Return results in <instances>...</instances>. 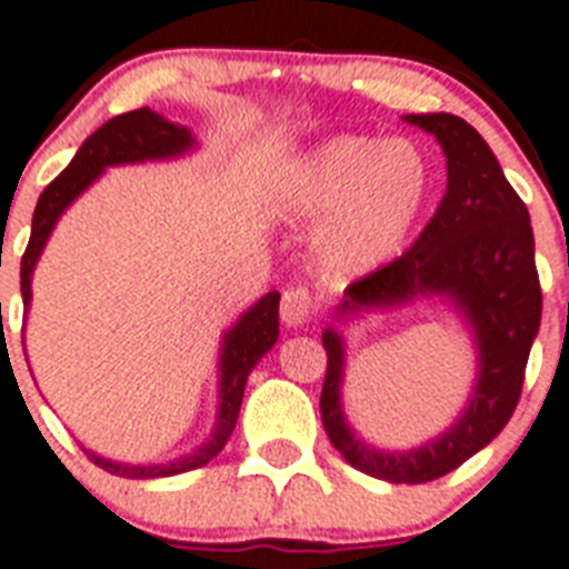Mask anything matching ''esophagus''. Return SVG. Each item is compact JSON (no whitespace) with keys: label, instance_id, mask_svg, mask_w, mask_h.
I'll return each instance as SVG.
<instances>
[{"label":"esophagus","instance_id":"1","mask_svg":"<svg viewBox=\"0 0 569 569\" xmlns=\"http://www.w3.org/2000/svg\"><path fill=\"white\" fill-rule=\"evenodd\" d=\"M315 315V298L309 289L298 286V289H286L283 300H280V318L286 327H303Z\"/></svg>","mask_w":569,"mask_h":569}]
</instances>
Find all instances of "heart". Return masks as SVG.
<instances>
[{"mask_svg": "<svg viewBox=\"0 0 569 569\" xmlns=\"http://www.w3.org/2000/svg\"><path fill=\"white\" fill-rule=\"evenodd\" d=\"M431 196V167L417 144L370 136L327 141L295 170L289 208L321 219L318 257L329 274H367L408 240Z\"/></svg>", "mask_w": 569, "mask_h": 569, "instance_id": "heart-1", "label": "heart"}]
</instances>
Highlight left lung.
<instances>
[{
    "label": "left lung",
    "mask_w": 569,
    "mask_h": 569,
    "mask_svg": "<svg viewBox=\"0 0 569 569\" xmlns=\"http://www.w3.org/2000/svg\"><path fill=\"white\" fill-rule=\"evenodd\" d=\"M433 132L448 159V188L402 257L358 277L347 289L343 312L390 307L413 295H446L475 327L480 376L451 431L419 451H376L347 428L341 413L343 343L336 329L323 332L327 376L321 419L329 442L350 466L388 483H428L446 477L503 431L518 408L529 347L541 327V283L527 204L506 181L480 132L457 114H408Z\"/></svg>",
    "instance_id": "8db88e82"
}]
</instances>
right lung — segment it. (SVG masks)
<instances>
[{
  "label": "right lung",
  "instance_id": "obj_1",
  "mask_svg": "<svg viewBox=\"0 0 569 569\" xmlns=\"http://www.w3.org/2000/svg\"><path fill=\"white\" fill-rule=\"evenodd\" d=\"M190 147H193L190 132L184 127H179V123L164 121L150 107L118 114V118L107 121L98 132L86 138L78 156L71 159V164L66 167L63 173L51 181L49 188L42 190L40 202L33 208L31 240H28L26 254H22V269H19V286H22L26 307L28 300H31L33 266L40 260L42 246L49 240L51 228L60 219V213L69 208V202H74L107 167L147 159H170V156H179V152L190 150ZM277 307H280V295L269 292L257 307H251L242 315L240 323L222 341V358H219V370H222V381H219V417L211 439L202 448H196L193 455H184L173 462H164V466H123V462L103 460V457L86 451L89 460L94 466H100L103 471H109V475L132 477V480L170 477L208 466L226 448L233 425H237L248 373L274 347L277 327H280V321H277Z\"/></svg>",
  "mask_w": 569,
  "mask_h": 569
}]
</instances>
